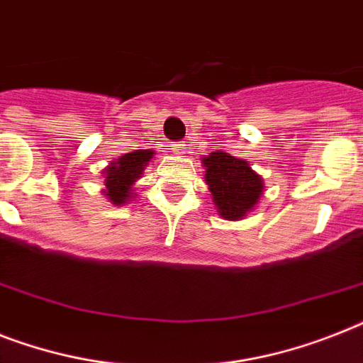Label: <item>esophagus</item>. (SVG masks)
<instances>
[{"label":"esophagus","instance_id":"1","mask_svg":"<svg viewBox=\"0 0 363 363\" xmlns=\"http://www.w3.org/2000/svg\"><path fill=\"white\" fill-rule=\"evenodd\" d=\"M172 149H173V152L181 155V152H186L188 145L184 143V141H175V143H172Z\"/></svg>","mask_w":363,"mask_h":363}]
</instances>
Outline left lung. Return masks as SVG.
Listing matches in <instances>:
<instances>
[{"label":"left lung","mask_w":363,"mask_h":363,"mask_svg":"<svg viewBox=\"0 0 363 363\" xmlns=\"http://www.w3.org/2000/svg\"><path fill=\"white\" fill-rule=\"evenodd\" d=\"M203 166L207 167L205 181L220 216L240 220L255 207L263 194V181L248 162L238 160L229 152L216 151L203 158Z\"/></svg>","instance_id":"8db88e82"}]
</instances>
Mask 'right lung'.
<instances>
[{
  "mask_svg": "<svg viewBox=\"0 0 363 363\" xmlns=\"http://www.w3.org/2000/svg\"><path fill=\"white\" fill-rule=\"evenodd\" d=\"M152 155H155L152 151L138 149V151L121 156L119 160L106 169L104 194L110 197V201H113L115 205H123L130 199L132 184L135 182V179H140Z\"/></svg>",
  "mask_w": 363,
  "mask_h": 363,
  "instance_id": "right-lung-1",
  "label": "right lung"
}]
</instances>
